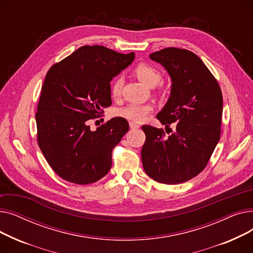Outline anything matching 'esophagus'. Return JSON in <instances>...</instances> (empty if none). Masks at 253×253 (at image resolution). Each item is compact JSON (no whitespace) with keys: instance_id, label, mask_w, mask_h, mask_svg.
<instances>
[{"instance_id":"obj_1","label":"esophagus","mask_w":253,"mask_h":253,"mask_svg":"<svg viewBox=\"0 0 253 253\" xmlns=\"http://www.w3.org/2000/svg\"><path fill=\"white\" fill-rule=\"evenodd\" d=\"M129 126H130L131 129H137V128H139V125L137 123H134V122H130Z\"/></svg>"}]
</instances>
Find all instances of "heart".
<instances>
[{
    "label": "heart",
    "instance_id": "b5f03b06",
    "mask_svg": "<svg viewBox=\"0 0 253 253\" xmlns=\"http://www.w3.org/2000/svg\"><path fill=\"white\" fill-rule=\"evenodd\" d=\"M135 75L140 81L149 87L156 86L161 80V74L152 65L140 63L135 68ZM123 78H117L112 84L111 92L113 97H119L122 92ZM152 111V105L148 103H129L122 108H119L116 111L118 117L124 118L129 121L141 122L147 117V115Z\"/></svg>",
    "mask_w": 253,
    "mask_h": 253
}]
</instances>
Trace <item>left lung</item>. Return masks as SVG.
I'll return each mask as SVG.
<instances>
[{"instance_id":"1","label":"left lung","mask_w":253,"mask_h":253,"mask_svg":"<svg viewBox=\"0 0 253 253\" xmlns=\"http://www.w3.org/2000/svg\"><path fill=\"white\" fill-rule=\"evenodd\" d=\"M171 79L170 96L157 119L176 131L165 137L163 129L143 125V169L166 184L187 181L206 167L220 136L222 94L215 78L195 53L165 48L150 54Z\"/></svg>"}]
</instances>
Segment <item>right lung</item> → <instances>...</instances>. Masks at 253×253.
<instances>
[{
    "mask_svg": "<svg viewBox=\"0 0 253 253\" xmlns=\"http://www.w3.org/2000/svg\"><path fill=\"white\" fill-rule=\"evenodd\" d=\"M134 57V52L82 46L48 71L36 114L38 143L61 178L89 184L108 174L112 151L129 124L116 117L92 131L87 122L112 104L111 81Z\"/></svg>",
    "mask_w": 253,
    "mask_h": 253,
    "instance_id": "add662e5",
    "label": "right lung"
}]
</instances>
